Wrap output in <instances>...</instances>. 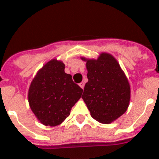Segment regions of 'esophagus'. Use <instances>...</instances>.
Returning <instances> with one entry per match:
<instances>
[{
	"label": "esophagus",
	"instance_id": "obj_1",
	"mask_svg": "<svg viewBox=\"0 0 159 159\" xmlns=\"http://www.w3.org/2000/svg\"><path fill=\"white\" fill-rule=\"evenodd\" d=\"M79 85L80 86L81 89H84V82H81V83H80Z\"/></svg>",
	"mask_w": 159,
	"mask_h": 159
}]
</instances>
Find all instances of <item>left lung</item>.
I'll return each mask as SVG.
<instances>
[{
    "mask_svg": "<svg viewBox=\"0 0 159 159\" xmlns=\"http://www.w3.org/2000/svg\"><path fill=\"white\" fill-rule=\"evenodd\" d=\"M86 61L88 81L82 98L90 115L102 124H111L125 113L130 101L127 77L113 56L102 52L98 59Z\"/></svg>",
    "mask_w": 159,
    "mask_h": 159,
    "instance_id": "left-lung-1",
    "label": "left lung"
}]
</instances>
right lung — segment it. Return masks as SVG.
Segmentation results:
<instances>
[{"label": "right lung", "instance_id": "1", "mask_svg": "<svg viewBox=\"0 0 159 159\" xmlns=\"http://www.w3.org/2000/svg\"><path fill=\"white\" fill-rule=\"evenodd\" d=\"M83 89L65 72V64L50 60L37 72L28 93L29 107L44 125H61L81 98Z\"/></svg>", "mask_w": 159, "mask_h": 159}]
</instances>
